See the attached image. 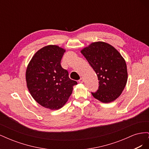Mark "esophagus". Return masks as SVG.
<instances>
[{
	"label": "esophagus",
	"mask_w": 149,
	"mask_h": 149,
	"mask_svg": "<svg viewBox=\"0 0 149 149\" xmlns=\"http://www.w3.org/2000/svg\"><path fill=\"white\" fill-rule=\"evenodd\" d=\"M83 81H84V80H83V78H81V79L79 80V83H83Z\"/></svg>",
	"instance_id": "34e87169"
}]
</instances>
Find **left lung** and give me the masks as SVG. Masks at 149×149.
<instances>
[{
  "label": "left lung",
  "mask_w": 149,
  "mask_h": 149,
  "mask_svg": "<svg viewBox=\"0 0 149 149\" xmlns=\"http://www.w3.org/2000/svg\"><path fill=\"white\" fill-rule=\"evenodd\" d=\"M81 53L96 72L99 89L93 97L104 103L115 101L123 93L127 81V69L124 58L111 45L96 42L83 48Z\"/></svg>",
  "instance_id": "1"
}]
</instances>
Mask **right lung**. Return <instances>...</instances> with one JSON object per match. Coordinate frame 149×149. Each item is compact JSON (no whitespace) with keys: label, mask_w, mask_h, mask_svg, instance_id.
<instances>
[{"label":"right lung","mask_w":149,"mask_h":149,"mask_svg":"<svg viewBox=\"0 0 149 149\" xmlns=\"http://www.w3.org/2000/svg\"><path fill=\"white\" fill-rule=\"evenodd\" d=\"M65 52L56 45L45 46L34 54L26 67L25 79L31 96L40 105L51 110L63 106L78 84L61 66Z\"/></svg>","instance_id":"obj_1"}]
</instances>
